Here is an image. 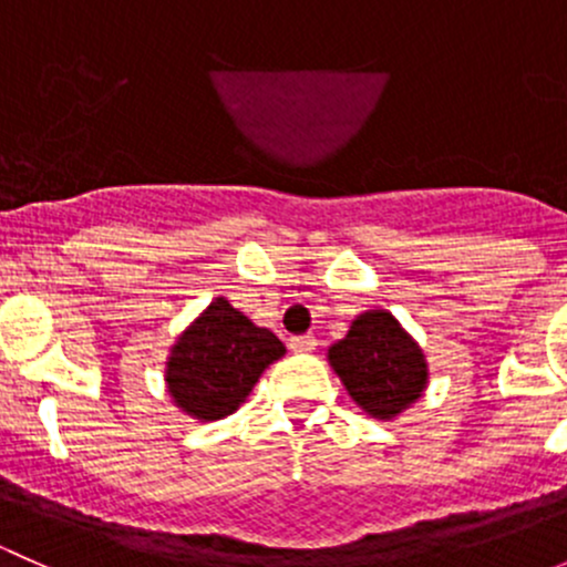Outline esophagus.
<instances>
[{"mask_svg": "<svg viewBox=\"0 0 567 567\" xmlns=\"http://www.w3.org/2000/svg\"><path fill=\"white\" fill-rule=\"evenodd\" d=\"M318 340L312 334H299V337H290V351L296 353H310L316 351Z\"/></svg>", "mask_w": 567, "mask_h": 567, "instance_id": "obj_1", "label": "esophagus"}]
</instances>
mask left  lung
Instances as JSON below:
<instances>
[{
    "mask_svg": "<svg viewBox=\"0 0 567 567\" xmlns=\"http://www.w3.org/2000/svg\"><path fill=\"white\" fill-rule=\"evenodd\" d=\"M329 364L353 403L375 420H392L422 398L427 362L422 348L386 310H368L329 348Z\"/></svg>",
    "mask_w": 567,
    "mask_h": 567,
    "instance_id": "obj_1",
    "label": "left lung"
}]
</instances>
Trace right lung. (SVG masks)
<instances>
[{
    "label": "right lung",
    "mask_w": 567,
    "mask_h": 567,
    "mask_svg": "<svg viewBox=\"0 0 567 567\" xmlns=\"http://www.w3.org/2000/svg\"><path fill=\"white\" fill-rule=\"evenodd\" d=\"M279 357H285L279 337L219 296L175 340L164 381L183 414L214 422L238 411L262 370Z\"/></svg>",
    "instance_id": "add662e5"
}]
</instances>
